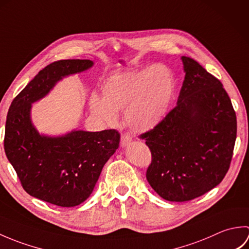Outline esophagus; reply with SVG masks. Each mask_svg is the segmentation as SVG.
Masks as SVG:
<instances>
[{
  "label": "esophagus",
  "mask_w": 249,
  "mask_h": 249,
  "mask_svg": "<svg viewBox=\"0 0 249 249\" xmlns=\"http://www.w3.org/2000/svg\"><path fill=\"white\" fill-rule=\"evenodd\" d=\"M131 142V136L129 134H123L121 137V142L120 144L121 146H126L128 145Z\"/></svg>",
  "instance_id": "1"
}]
</instances>
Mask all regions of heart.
Instances as JSON below:
<instances>
[{"instance_id": "b5f03b06", "label": "heart", "mask_w": 249, "mask_h": 249, "mask_svg": "<svg viewBox=\"0 0 249 249\" xmlns=\"http://www.w3.org/2000/svg\"><path fill=\"white\" fill-rule=\"evenodd\" d=\"M174 91L170 70L155 64L109 77L103 84V98L89 100L92 112L106 123L113 124L116 112L125 111V122L138 131L153 129L165 118Z\"/></svg>"}]
</instances>
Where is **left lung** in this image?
I'll list each match as a JSON object with an SVG mask.
<instances>
[{
    "instance_id": "left-lung-1",
    "label": "left lung",
    "mask_w": 249,
    "mask_h": 249,
    "mask_svg": "<svg viewBox=\"0 0 249 249\" xmlns=\"http://www.w3.org/2000/svg\"><path fill=\"white\" fill-rule=\"evenodd\" d=\"M185 78L177 106L141 134L152 155L146 179L161 198L183 202L223 181L236 139V115L217 78L182 56Z\"/></svg>"
}]
</instances>
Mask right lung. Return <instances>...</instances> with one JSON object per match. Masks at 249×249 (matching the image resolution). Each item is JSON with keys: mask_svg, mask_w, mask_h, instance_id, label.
Segmentation results:
<instances>
[{"mask_svg": "<svg viewBox=\"0 0 249 249\" xmlns=\"http://www.w3.org/2000/svg\"><path fill=\"white\" fill-rule=\"evenodd\" d=\"M93 65L89 60H61L43 68L13 100L5 125L4 150L32 197L63 208L79 205L92 194L105 163L120 144L116 129L76 130L40 136L30 119L31 104L44 97L62 77Z\"/></svg>", "mask_w": 249, "mask_h": 249, "instance_id": "right-lung-1", "label": "right lung"}]
</instances>
